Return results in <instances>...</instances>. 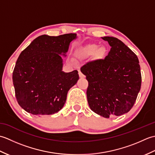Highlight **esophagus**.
Segmentation results:
<instances>
[{"instance_id": "34e87169", "label": "esophagus", "mask_w": 155, "mask_h": 155, "mask_svg": "<svg viewBox=\"0 0 155 155\" xmlns=\"http://www.w3.org/2000/svg\"><path fill=\"white\" fill-rule=\"evenodd\" d=\"M78 75H79L80 78H84V75L83 73H82L81 71H78Z\"/></svg>"}]
</instances>
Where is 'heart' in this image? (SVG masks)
Returning a JSON list of instances; mask_svg holds the SVG:
<instances>
[{
  "instance_id": "obj_1",
  "label": "heart",
  "mask_w": 155,
  "mask_h": 155,
  "mask_svg": "<svg viewBox=\"0 0 155 155\" xmlns=\"http://www.w3.org/2000/svg\"><path fill=\"white\" fill-rule=\"evenodd\" d=\"M98 50H97V49ZM97 51V54L99 57L102 58L106 54L107 49L104 47H101L98 48V45L95 44H91L87 46L86 47L79 49L77 52V56L79 58H84L86 57H88L93 54L95 52Z\"/></svg>"
}]
</instances>
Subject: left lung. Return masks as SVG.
Returning <instances> with one entry per match:
<instances>
[{
  "instance_id": "1",
  "label": "left lung",
  "mask_w": 155,
  "mask_h": 155,
  "mask_svg": "<svg viewBox=\"0 0 155 155\" xmlns=\"http://www.w3.org/2000/svg\"><path fill=\"white\" fill-rule=\"evenodd\" d=\"M110 46L104 59L88 62L81 68L88 82L87 91L91 109L104 118L128 113L141 87L137 56L119 39L102 37Z\"/></svg>"
}]
</instances>
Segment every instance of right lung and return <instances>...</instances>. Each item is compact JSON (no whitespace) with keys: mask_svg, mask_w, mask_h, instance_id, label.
<instances>
[{"mask_svg":"<svg viewBox=\"0 0 155 155\" xmlns=\"http://www.w3.org/2000/svg\"><path fill=\"white\" fill-rule=\"evenodd\" d=\"M77 34L41 35L20 54L12 73L18 104L33 115L57 113L69 89L79 79L77 71H62L63 60Z\"/></svg>","mask_w":155,"mask_h":155,"instance_id":"add662e5","label":"right lung"}]
</instances>
